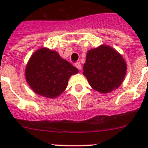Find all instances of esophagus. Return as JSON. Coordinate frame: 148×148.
Masks as SVG:
<instances>
[{
	"instance_id": "esophagus-1",
	"label": "esophagus",
	"mask_w": 148,
	"mask_h": 148,
	"mask_svg": "<svg viewBox=\"0 0 148 148\" xmlns=\"http://www.w3.org/2000/svg\"><path fill=\"white\" fill-rule=\"evenodd\" d=\"M75 67L78 68V69L79 70H80L81 69H82V64H81L80 62H76V63H75Z\"/></svg>"
}]
</instances>
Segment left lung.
I'll return each mask as SVG.
<instances>
[{"instance_id": "8db88e82", "label": "left lung", "mask_w": 148, "mask_h": 148, "mask_svg": "<svg viewBox=\"0 0 148 148\" xmlns=\"http://www.w3.org/2000/svg\"><path fill=\"white\" fill-rule=\"evenodd\" d=\"M83 74L95 90L108 93L122 83L127 64L121 55L107 45L90 49L87 53Z\"/></svg>"}]
</instances>
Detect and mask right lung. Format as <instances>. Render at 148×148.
I'll return each mask as SVG.
<instances>
[{"instance_id": "right-lung-1", "label": "right lung", "mask_w": 148, "mask_h": 148, "mask_svg": "<svg viewBox=\"0 0 148 148\" xmlns=\"http://www.w3.org/2000/svg\"><path fill=\"white\" fill-rule=\"evenodd\" d=\"M78 73V69L61 58L57 52L42 47L29 60L25 76L35 93L54 99L64 91L70 77Z\"/></svg>"}]
</instances>
